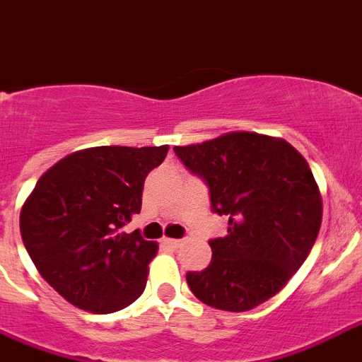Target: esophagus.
<instances>
[{
    "instance_id": "esophagus-1",
    "label": "esophagus",
    "mask_w": 362,
    "mask_h": 362,
    "mask_svg": "<svg viewBox=\"0 0 362 362\" xmlns=\"http://www.w3.org/2000/svg\"><path fill=\"white\" fill-rule=\"evenodd\" d=\"M163 243H165L169 248H178L182 245L180 239H163Z\"/></svg>"
}]
</instances>
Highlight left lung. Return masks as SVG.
Returning <instances> with one entry per match:
<instances>
[{
	"instance_id": "8db88e82",
	"label": "left lung",
	"mask_w": 362,
	"mask_h": 362,
	"mask_svg": "<svg viewBox=\"0 0 362 362\" xmlns=\"http://www.w3.org/2000/svg\"><path fill=\"white\" fill-rule=\"evenodd\" d=\"M209 187L228 235L209 241L211 263L187 272L191 293L223 311L254 309L284 289L317 241L322 197L305 158L285 139L230 132L175 147Z\"/></svg>"
}]
</instances>
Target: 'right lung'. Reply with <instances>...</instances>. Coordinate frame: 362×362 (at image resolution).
<instances>
[{"instance_id":"right-lung-1","label":"right lung","mask_w":362,"mask_h":362,"mask_svg":"<svg viewBox=\"0 0 362 362\" xmlns=\"http://www.w3.org/2000/svg\"><path fill=\"white\" fill-rule=\"evenodd\" d=\"M162 147H92L38 178L21 206L20 232L42 278L84 311L106 315L138 300L158 245L121 228L141 209L145 178Z\"/></svg>"}]
</instances>
